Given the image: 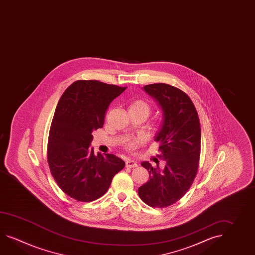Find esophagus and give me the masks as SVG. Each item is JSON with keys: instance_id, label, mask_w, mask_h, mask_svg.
Here are the masks:
<instances>
[{"instance_id": "1", "label": "esophagus", "mask_w": 255, "mask_h": 255, "mask_svg": "<svg viewBox=\"0 0 255 255\" xmlns=\"http://www.w3.org/2000/svg\"><path fill=\"white\" fill-rule=\"evenodd\" d=\"M125 164H126V167H129V168H133V167L137 166V163H136L135 161L131 160V159L126 160Z\"/></svg>"}]
</instances>
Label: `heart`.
<instances>
[{"instance_id":"b5f03b06","label":"heart","mask_w":255,"mask_h":255,"mask_svg":"<svg viewBox=\"0 0 255 255\" xmlns=\"http://www.w3.org/2000/svg\"><path fill=\"white\" fill-rule=\"evenodd\" d=\"M129 111H138V112H141L148 116L151 112V107L147 102H144L142 100H136L134 102L130 103V106H129ZM141 142H142L141 138H136L133 140L126 141L125 147L130 152H133L136 148L141 144Z\"/></svg>"}]
</instances>
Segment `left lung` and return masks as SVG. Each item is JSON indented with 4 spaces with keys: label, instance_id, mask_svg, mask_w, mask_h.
I'll return each instance as SVG.
<instances>
[{
    "label": "left lung",
    "instance_id": "1",
    "mask_svg": "<svg viewBox=\"0 0 255 255\" xmlns=\"http://www.w3.org/2000/svg\"><path fill=\"white\" fill-rule=\"evenodd\" d=\"M142 90L158 102L163 121L154 136L165 162L164 169L141 163L149 180L138 188L141 200L153 208H165L183 198L197 175L201 130L197 110L187 94L176 87L155 83Z\"/></svg>",
    "mask_w": 255,
    "mask_h": 255
}]
</instances>
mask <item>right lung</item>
Listing matches in <instances>:
<instances>
[{"label":"right lung","mask_w":255,"mask_h":255,"mask_svg":"<svg viewBox=\"0 0 255 255\" xmlns=\"http://www.w3.org/2000/svg\"><path fill=\"white\" fill-rule=\"evenodd\" d=\"M126 88L98 80H78L57 103L48 136L47 161L52 176L68 196L91 202L107 192L125 166L112 153L94 154L92 131L102 128L110 103Z\"/></svg>","instance_id":"right-lung-1"}]
</instances>
